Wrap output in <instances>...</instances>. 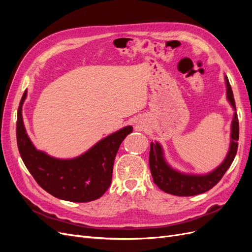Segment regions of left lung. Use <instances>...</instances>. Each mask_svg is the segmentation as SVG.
Masks as SVG:
<instances>
[{"label": "left lung", "instance_id": "left-lung-1", "mask_svg": "<svg viewBox=\"0 0 252 252\" xmlns=\"http://www.w3.org/2000/svg\"><path fill=\"white\" fill-rule=\"evenodd\" d=\"M227 97L235 109V102L229 81L226 78ZM239 141V119L234 113L231 125V144L225 161L218 168L206 175H188L171 169L163 158L162 148L158 143H150L149 167L155 184L164 192L180 196H190L204 193L215 187L232 164L238 151Z\"/></svg>", "mask_w": 252, "mask_h": 252}]
</instances>
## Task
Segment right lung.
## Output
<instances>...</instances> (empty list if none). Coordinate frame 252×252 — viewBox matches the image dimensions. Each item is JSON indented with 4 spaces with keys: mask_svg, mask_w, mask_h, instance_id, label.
Returning <instances> with one entry per match:
<instances>
[{
    "mask_svg": "<svg viewBox=\"0 0 252 252\" xmlns=\"http://www.w3.org/2000/svg\"><path fill=\"white\" fill-rule=\"evenodd\" d=\"M22 96L17 118V142L21 158L35 182L61 200L85 203L102 196L110 186L114 158L121 143L132 132L127 126L98 142L73 159H57L37 151L27 136L22 120Z\"/></svg>",
    "mask_w": 252,
    "mask_h": 252,
    "instance_id": "1",
    "label": "right lung"
}]
</instances>
